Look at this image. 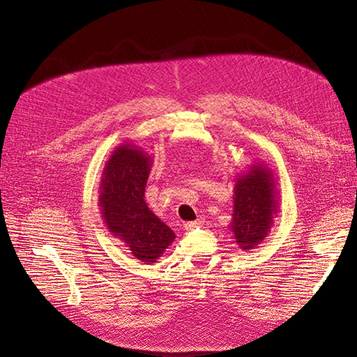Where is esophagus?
I'll list each match as a JSON object with an SVG mask.
<instances>
[{
  "mask_svg": "<svg viewBox=\"0 0 357 357\" xmlns=\"http://www.w3.org/2000/svg\"><path fill=\"white\" fill-rule=\"evenodd\" d=\"M202 225H204V219H197V220H193V222L185 223V229L186 231H192V229H195V228H199V226H202Z\"/></svg>",
  "mask_w": 357,
  "mask_h": 357,
  "instance_id": "obj_1",
  "label": "esophagus"
}]
</instances>
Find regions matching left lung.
<instances>
[{
  "mask_svg": "<svg viewBox=\"0 0 357 357\" xmlns=\"http://www.w3.org/2000/svg\"><path fill=\"white\" fill-rule=\"evenodd\" d=\"M278 189L274 171L265 164H252L236 178L231 231L243 250L261 244L271 231L278 213Z\"/></svg>",
  "mask_w": 357,
  "mask_h": 357,
  "instance_id": "1",
  "label": "left lung"
}]
</instances>
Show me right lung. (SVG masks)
Segmentation results:
<instances>
[{
  "mask_svg": "<svg viewBox=\"0 0 357 357\" xmlns=\"http://www.w3.org/2000/svg\"><path fill=\"white\" fill-rule=\"evenodd\" d=\"M150 167L152 156L144 150L131 143L117 146L104 167L98 199L107 229L146 265L156 262L176 238L144 201Z\"/></svg>",
  "mask_w": 357,
  "mask_h": 357,
  "instance_id": "obj_1",
  "label": "right lung"
}]
</instances>
